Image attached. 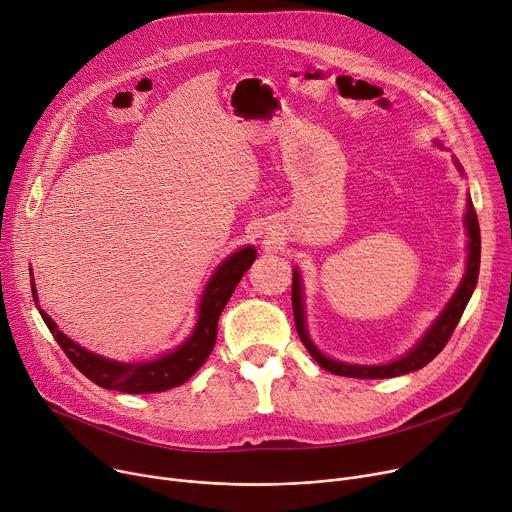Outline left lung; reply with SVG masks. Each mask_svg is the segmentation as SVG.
I'll use <instances>...</instances> for the list:
<instances>
[{"instance_id":"left-lung-1","label":"left lung","mask_w":512,"mask_h":512,"mask_svg":"<svg viewBox=\"0 0 512 512\" xmlns=\"http://www.w3.org/2000/svg\"><path fill=\"white\" fill-rule=\"evenodd\" d=\"M435 145L445 149V145L441 141H435ZM455 168L463 174V168L457 160H455ZM465 231H467V264H465V274H463V279H461L457 291L453 293V297L449 299L445 309L439 313V318L430 324V328L424 332V336L406 352V355L396 359V361H391V363H385V365H352V363L336 361V359L326 357L324 352L316 344H313V340L309 338V332H307V322H305L303 281H301L299 270L295 268L293 270V287H291L293 316H295L297 334H299L303 346L309 350V355L316 359V363L322 369H326L334 375L357 377V379L398 377V375H406V373L418 371L424 365H428L449 342L455 326L459 324V320L463 316V309H465L467 301L471 299V293H474V289L478 285V274H480V223H478V215H476L474 205H471L469 196H467V209H465Z\"/></svg>"}]
</instances>
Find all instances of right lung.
<instances>
[{"label": "right lung", "instance_id": "right-lung-1", "mask_svg": "<svg viewBox=\"0 0 512 512\" xmlns=\"http://www.w3.org/2000/svg\"><path fill=\"white\" fill-rule=\"evenodd\" d=\"M254 260H256L254 246H244L242 250L227 256L215 268L203 291L199 313H196V324L190 336L178 348L164 352V355L155 357L151 361H137V363L110 361L73 342L71 338H67L51 320V316H47L45 309H41V305H38L34 279L30 281V287H32V297L38 307V313H41L47 328L51 330L57 344L63 348L67 359L75 365L77 371H82L90 381H94L104 389H114L123 393H157V391H166L182 385L209 359L217 340V322H219L221 311L227 305L233 289L238 287L244 272L252 266Z\"/></svg>", "mask_w": 512, "mask_h": 512}]
</instances>
